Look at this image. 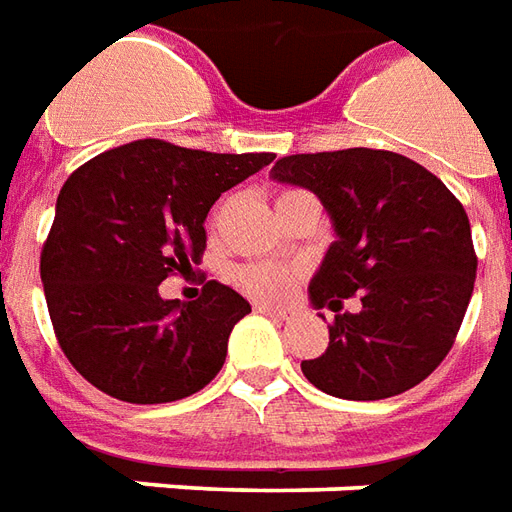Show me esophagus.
I'll return each mask as SVG.
<instances>
[{
	"label": "esophagus",
	"mask_w": 512,
	"mask_h": 512,
	"mask_svg": "<svg viewBox=\"0 0 512 512\" xmlns=\"http://www.w3.org/2000/svg\"><path fill=\"white\" fill-rule=\"evenodd\" d=\"M255 310L263 312V315H274V318H279V321H288V318H293V310H290V307H274V304H257Z\"/></svg>",
	"instance_id": "34e87169"
}]
</instances>
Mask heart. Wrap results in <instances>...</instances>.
Instances as JSON below:
<instances>
[{"instance_id": "obj_1", "label": "heart", "mask_w": 512, "mask_h": 512, "mask_svg": "<svg viewBox=\"0 0 512 512\" xmlns=\"http://www.w3.org/2000/svg\"><path fill=\"white\" fill-rule=\"evenodd\" d=\"M285 194H293V191H285ZM282 194V197H285ZM296 274L285 266H274V263H249V266H241L233 271V282L238 288L255 296V299H279L285 296L288 288L293 285Z\"/></svg>"}]
</instances>
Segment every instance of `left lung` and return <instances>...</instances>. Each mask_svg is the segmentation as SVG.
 Here are the masks:
<instances>
[{"label": "left lung", "mask_w": 512, "mask_h": 512, "mask_svg": "<svg viewBox=\"0 0 512 512\" xmlns=\"http://www.w3.org/2000/svg\"><path fill=\"white\" fill-rule=\"evenodd\" d=\"M271 178L310 189L337 233L310 282L312 307L337 315L326 354L301 362L307 381L343 400L425 381L450 354L477 277L455 194L417 161L370 147L285 156ZM351 295L363 310L340 313Z\"/></svg>", "instance_id": "left-lung-1"}]
</instances>
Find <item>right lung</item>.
<instances>
[{
    "label": "right lung",
    "mask_w": 512,
    "mask_h": 512,
    "mask_svg": "<svg viewBox=\"0 0 512 512\" xmlns=\"http://www.w3.org/2000/svg\"><path fill=\"white\" fill-rule=\"evenodd\" d=\"M271 161L274 153L139 139L65 180L40 279L62 354L90 384L147 406L194 395L216 378L249 301L216 279L191 304L161 299L158 285L200 263L213 202Z\"/></svg>",
    "instance_id": "add662e5"
}]
</instances>
